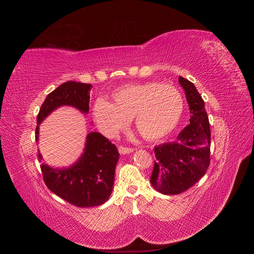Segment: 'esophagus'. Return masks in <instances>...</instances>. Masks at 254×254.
Masks as SVG:
<instances>
[{
	"mask_svg": "<svg viewBox=\"0 0 254 254\" xmlns=\"http://www.w3.org/2000/svg\"><path fill=\"white\" fill-rule=\"evenodd\" d=\"M133 150H134V148L127 147V146H123V145L119 147V151H120V153H122V155H126V153L132 152Z\"/></svg>",
	"mask_w": 254,
	"mask_h": 254,
	"instance_id": "obj_1",
	"label": "esophagus"
}]
</instances>
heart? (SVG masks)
<instances>
[{"mask_svg":"<svg viewBox=\"0 0 254 254\" xmlns=\"http://www.w3.org/2000/svg\"><path fill=\"white\" fill-rule=\"evenodd\" d=\"M111 98L112 104L98 98L93 106L96 125L108 137H114L133 119L145 139H162L178 124L184 107L178 89L156 81L125 84L115 90Z\"/></svg>","mask_w":254,"mask_h":254,"instance_id":"1","label":"heart"}]
</instances>
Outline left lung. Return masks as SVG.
Segmentation results:
<instances>
[{"label":"left lung","mask_w":254,"mask_h":254,"mask_svg":"<svg viewBox=\"0 0 254 254\" xmlns=\"http://www.w3.org/2000/svg\"><path fill=\"white\" fill-rule=\"evenodd\" d=\"M190 110V124L170 143L156 146L150 183L165 195H178L200 180L210 165L211 130L204 102L194 83L179 76Z\"/></svg>","instance_id":"1"}]
</instances>
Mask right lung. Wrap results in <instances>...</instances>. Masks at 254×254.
I'll list each match as a JSON object with an SVG mask.
<instances>
[{"mask_svg":"<svg viewBox=\"0 0 254 254\" xmlns=\"http://www.w3.org/2000/svg\"><path fill=\"white\" fill-rule=\"evenodd\" d=\"M91 83L66 81L54 90L41 105L37 117L36 140L41 121L59 106H73L88 112ZM39 162L42 156L38 152ZM120 153L117 146L98 132L87 136L81 159L72 167L54 170L41 164L43 181L54 194L78 207L101 205L108 200L113 189L114 172Z\"/></svg>","mask_w":254,"mask_h":254,"instance_id":"right-lung-1","label":"right lung"}]
</instances>
